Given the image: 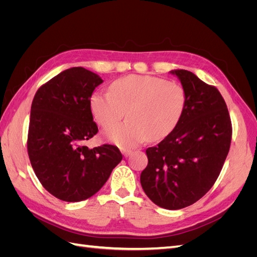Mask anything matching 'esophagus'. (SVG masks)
Instances as JSON below:
<instances>
[{"label": "esophagus", "mask_w": 257, "mask_h": 257, "mask_svg": "<svg viewBox=\"0 0 257 257\" xmlns=\"http://www.w3.org/2000/svg\"><path fill=\"white\" fill-rule=\"evenodd\" d=\"M121 152H122V154L124 155V157H128V155H131L132 154V152H133V151H132V150H128V149H122L121 150Z\"/></svg>", "instance_id": "34e87169"}]
</instances>
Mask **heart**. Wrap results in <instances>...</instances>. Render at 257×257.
Here are the masks:
<instances>
[{
  "mask_svg": "<svg viewBox=\"0 0 257 257\" xmlns=\"http://www.w3.org/2000/svg\"><path fill=\"white\" fill-rule=\"evenodd\" d=\"M109 91L93 93L90 108L103 127L113 125L126 111L125 122L105 132L108 141L122 148L165 138L177 127L186 105L182 85L161 77L126 76L114 80Z\"/></svg>",
  "mask_w": 257,
  "mask_h": 257,
  "instance_id": "1",
  "label": "heart"
}]
</instances>
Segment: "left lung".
I'll list each match as a JSON object with an SVG mask.
<instances>
[{
	"label": "left lung",
	"instance_id": "obj_1",
	"mask_svg": "<svg viewBox=\"0 0 257 257\" xmlns=\"http://www.w3.org/2000/svg\"><path fill=\"white\" fill-rule=\"evenodd\" d=\"M186 92L177 127L146 150L148 165L141 175L146 195L159 207H188L212 188L229 151L231 122L221 93L192 72L170 71Z\"/></svg>",
	"mask_w": 257,
	"mask_h": 257
}]
</instances>
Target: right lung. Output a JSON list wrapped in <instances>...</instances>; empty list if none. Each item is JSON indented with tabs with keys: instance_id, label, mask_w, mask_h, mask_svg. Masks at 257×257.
Returning a JSON list of instances; mask_svg holds the SVG:
<instances>
[{
	"instance_id": "1",
	"label": "right lung",
	"mask_w": 257,
	"mask_h": 257,
	"mask_svg": "<svg viewBox=\"0 0 257 257\" xmlns=\"http://www.w3.org/2000/svg\"><path fill=\"white\" fill-rule=\"evenodd\" d=\"M103 82L83 67L65 69L37 90L31 106L28 153L42 185L74 203L94 195L122 160L115 146L84 145L97 133L90 97Z\"/></svg>"
}]
</instances>
